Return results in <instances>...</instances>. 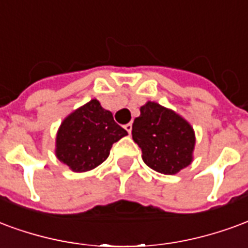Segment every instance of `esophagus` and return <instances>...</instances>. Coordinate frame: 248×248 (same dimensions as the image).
<instances>
[{
  "label": "esophagus",
  "mask_w": 248,
  "mask_h": 248,
  "mask_svg": "<svg viewBox=\"0 0 248 248\" xmlns=\"http://www.w3.org/2000/svg\"><path fill=\"white\" fill-rule=\"evenodd\" d=\"M124 128H125V131L128 132L129 135H131V132H132V124H131V123H128V124H125V125H124Z\"/></svg>",
  "instance_id": "1"
}]
</instances>
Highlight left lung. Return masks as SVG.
Returning a JSON list of instances; mask_svg holds the SVG:
<instances>
[{
    "label": "left lung",
    "mask_w": 248,
    "mask_h": 248,
    "mask_svg": "<svg viewBox=\"0 0 248 248\" xmlns=\"http://www.w3.org/2000/svg\"><path fill=\"white\" fill-rule=\"evenodd\" d=\"M132 125V137L141 148L142 160L153 170L176 174L191 162L194 132L170 109L148 102Z\"/></svg>",
    "instance_id": "left-lung-1"
}]
</instances>
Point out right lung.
Instances as JSON below:
<instances>
[{
	"mask_svg": "<svg viewBox=\"0 0 248 248\" xmlns=\"http://www.w3.org/2000/svg\"><path fill=\"white\" fill-rule=\"evenodd\" d=\"M128 132L97 100L66 117L58 131L57 157L74 171L91 170L107 160L112 145Z\"/></svg>",
	"mask_w": 248,
	"mask_h": 248,
	"instance_id": "add662e5",
	"label": "right lung"
}]
</instances>
